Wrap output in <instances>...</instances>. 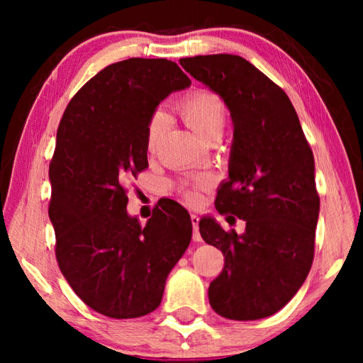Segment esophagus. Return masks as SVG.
<instances>
[{
    "label": "esophagus",
    "instance_id": "1",
    "mask_svg": "<svg viewBox=\"0 0 363 363\" xmlns=\"http://www.w3.org/2000/svg\"><path fill=\"white\" fill-rule=\"evenodd\" d=\"M190 223H192V227H194V240L200 242L201 240V235H200V230H199L200 218L196 216V214H190Z\"/></svg>",
    "mask_w": 363,
    "mask_h": 363
}]
</instances>
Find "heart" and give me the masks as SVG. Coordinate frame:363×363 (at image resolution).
I'll list each match as a JSON object with an SVG mask.
<instances>
[{
  "mask_svg": "<svg viewBox=\"0 0 363 363\" xmlns=\"http://www.w3.org/2000/svg\"><path fill=\"white\" fill-rule=\"evenodd\" d=\"M179 113L196 136L208 139L214 133H223L225 121L224 102L216 94L206 91H195L179 102ZM164 126V113L157 110L150 116L145 131V150L155 152L158 139L162 136ZM211 179L208 176H199L192 181H184L177 184V194L189 205H196L201 200V192L210 187Z\"/></svg>",
  "mask_w": 363,
  "mask_h": 363,
  "instance_id": "obj_1",
  "label": "heart"
}]
</instances>
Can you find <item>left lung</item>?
I'll return each instance as SVG.
<instances>
[{
	"label": "left lung",
	"instance_id": "1",
	"mask_svg": "<svg viewBox=\"0 0 363 363\" xmlns=\"http://www.w3.org/2000/svg\"><path fill=\"white\" fill-rule=\"evenodd\" d=\"M179 64L230 110L229 179L216 210L247 223L238 235L213 218L200 220L201 238L224 255L223 272L208 288L210 304L230 320L269 317L296 294L314 261V155L285 91L248 60L213 54Z\"/></svg>",
	"mask_w": 363,
	"mask_h": 363
}]
</instances>
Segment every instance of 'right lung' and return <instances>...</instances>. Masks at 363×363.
Masks as SVG:
<instances>
[{
  "label": "right lung",
  "mask_w": 363,
  "mask_h": 363,
  "mask_svg": "<svg viewBox=\"0 0 363 363\" xmlns=\"http://www.w3.org/2000/svg\"><path fill=\"white\" fill-rule=\"evenodd\" d=\"M190 86L168 59L131 57L101 70L72 97L49 164V219L72 290L112 318L143 317L192 238L189 213L164 200L143 227L125 184L149 167L145 131L164 97Z\"/></svg>",
  "instance_id": "obj_1"
}]
</instances>
